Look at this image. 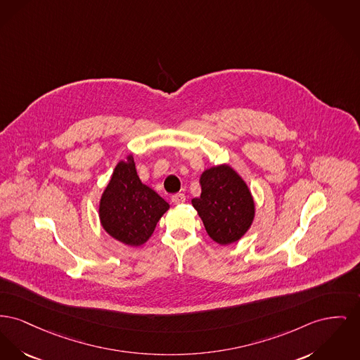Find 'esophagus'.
<instances>
[{"mask_svg": "<svg viewBox=\"0 0 360 360\" xmlns=\"http://www.w3.org/2000/svg\"><path fill=\"white\" fill-rule=\"evenodd\" d=\"M171 201H172V204L179 205V204H184V202L186 201V197H185L184 193H176V194H174V195L171 197Z\"/></svg>", "mask_w": 360, "mask_h": 360, "instance_id": "34e87169", "label": "esophagus"}]
</instances>
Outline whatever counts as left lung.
I'll return each instance as SVG.
<instances>
[{
    "label": "left lung",
    "mask_w": 360,
    "mask_h": 360,
    "mask_svg": "<svg viewBox=\"0 0 360 360\" xmlns=\"http://www.w3.org/2000/svg\"><path fill=\"white\" fill-rule=\"evenodd\" d=\"M201 195L191 200L208 235L219 245H231L253 224L255 204L245 179L230 166L207 169L200 178Z\"/></svg>",
    "instance_id": "8db88e82"
}]
</instances>
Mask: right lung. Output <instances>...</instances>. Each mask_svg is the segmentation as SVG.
Listing matches in <instances>:
<instances>
[{"label":"right lung","instance_id":"add662e5","mask_svg":"<svg viewBox=\"0 0 360 360\" xmlns=\"http://www.w3.org/2000/svg\"><path fill=\"white\" fill-rule=\"evenodd\" d=\"M169 210V202L140 181L133 155L129 153L112 171L98 212L103 230L111 238L137 248L148 240Z\"/></svg>","mask_w":360,"mask_h":360}]
</instances>
